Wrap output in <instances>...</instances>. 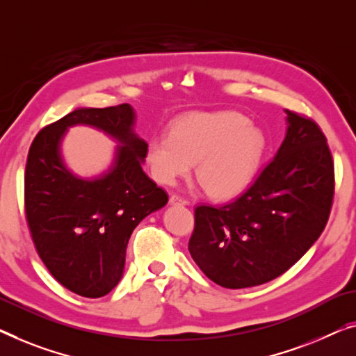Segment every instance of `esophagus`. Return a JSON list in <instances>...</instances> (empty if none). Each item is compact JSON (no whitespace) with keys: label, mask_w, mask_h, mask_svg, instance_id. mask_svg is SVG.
Masks as SVG:
<instances>
[{"label":"esophagus","mask_w":356,"mask_h":356,"mask_svg":"<svg viewBox=\"0 0 356 356\" xmlns=\"http://www.w3.org/2000/svg\"><path fill=\"white\" fill-rule=\"evenodd\" d=\"M169 201H171L172 204H188V203H190V201H188L187 198H184V196L176 195V193L169 196Z\"/></svg>","instance_id":"34e87169"}]
</instances>
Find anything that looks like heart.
I'll list each match as a JSON object with an SVG mask.
<instances>
[{
    "instance_id": "1",
    "label": "heart",
    "mask_w": 356,
    "mask_h": 356,
    "mask_svg": "<svg viewBox=\"0 0 356 356\" xmlns=\"http://www.w3.org/2000/svg\"><path fill=\"white\" fill-rule=\"evenodd\" d=\"M265 148L262 129L240 111L190 113L172 124L169 136L152 137L145 161L163 185L188 176L196 163V179L206 193L227 200L240 195L257 176Z\"/></svg>"
}]
</instances>
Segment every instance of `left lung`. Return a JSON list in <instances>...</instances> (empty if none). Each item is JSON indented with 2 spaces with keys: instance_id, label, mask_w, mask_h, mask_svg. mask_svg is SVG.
<instances>
[{
  "instance_id": "obj_1",
  "label": "left lung",
  "mask_w": 356,
  "mask_h": 356,
  "mask_svg": "<svg viewBox=\"0 0 356 356\" xmlns=\"http://www.w3.org/2000/svg\"><path fill=\"white\" fill-rule=\"evenodd\" d=\"M286 113L283 144L251 187L227 204L195 209L188 251L224 288H251L283 275L330 219L334 161L326 137L312 118Z\"/></svg>"
}]
</instances>
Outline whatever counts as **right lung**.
I'll return each instance as SVG.
<instances>
[{"label":"right lung","instance_id":"add662e5","mask_svg":"<svg viewBox=\"0 0 356 356\" xmlns=\"http://www.w3.org/2000/svg\"><path fill=\"white\" fill-rule=\"evenodd\" d=\"M89 124L119 142L102 177L83 179L63 163L60 144L70 125ZM129 104L78 108L42 127L25 166V217L49 273L78 296L97 299L123 277L132 230L168 203V193L142 171L147 142L134 132Z\"/></svg>","mask_w":356,"mask_h":356}]
</instances>
